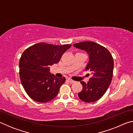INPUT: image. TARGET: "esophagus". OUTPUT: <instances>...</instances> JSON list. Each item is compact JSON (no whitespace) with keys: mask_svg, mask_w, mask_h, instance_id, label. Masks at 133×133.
Returning <instances> with one entry per match:
<instances>
[{"mask_svg":"<svg viewBox=\"0 0 133 133\" xmlns=\"http://www.w3.org/2000/svg\"><path fill=\"white\" fill-rule=\"evenodd\" d=\"M68 81L69 82V83H75L76 82L75 80H71V78H68Z\"/></svg>","mask_w":133,"mask_h":133,"instance_id":"34e87169","label":"esophagus"}]
</instances>
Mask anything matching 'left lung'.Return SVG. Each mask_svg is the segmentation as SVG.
I'll return each instance as SVG.
<instances>
[{
	"label": "left lung",
	"instance_id": "obj_1",
	"mask_svg": "<svg viewBox=\"0 0 133 133\" xmlns=\"http://www.w3.org/2000/svg\"><path fill=\"white\" fill-rule=\"evenodd\" d=\"M73 46L84 50L89 55V60L85 70H89L91 74L88 83L80 82L83 90L78 96L84 102H94L104 95L111 83L113 58L106 48L93 42H80L73 44Z\"/></svg>",
	"mask_w": 133,
	"mask_h": 133
}]
</instances>
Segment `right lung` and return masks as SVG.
Instances as JSON below:
<instances>
[{"label":"right lung","mask_w":133,"mask_h":133,"mask_svg":"<svg viewBox=\"0 0 133 133\" xmlns=\"http://www.w3.org/2000/svg\"><path fill=\"white\" fill-rule=\"evenodd\" d=\"M71 46L39 43L22 53L19 62V75L24 90L36 102L46 103L57 95L66 81L51 74L50 66L59 62L62 55Z\"/></svg>","instance_id":"right-lung-1"}]
</instances>
